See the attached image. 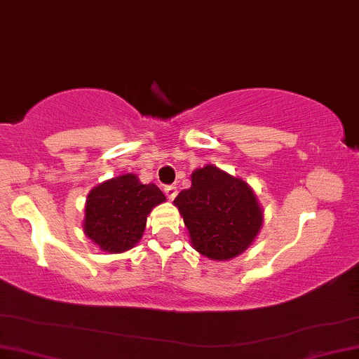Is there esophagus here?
Returning <instances> with one entry per match:
<instances>
[{
    "mask_svg": "<svg viewBox=\"0 0 359 359\" xmlns=\"http://www.w3.org/2000/svg\"><path fill=\"white\" fill-rule=\"evenodd\" d=\"M165 194H167L170 201H173L176 194H178V189H176V186H165Z\"/></svg>",
    "mask_w": 359,
    "mask_h": 359,
    "instance_id": "esophagus-1",
    "label": "esophagus"
}]
</instances>
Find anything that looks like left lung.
<instances>
[{
    "instance_id": "8db88e82",
    "label": "left lung",
    "mask_w": 359,
    "mask_h": 359,
    "mask_svg": "<svg viewBox=\"0 0 359 359\" xmlns=\"http://www.w3.org/2000/svg\"><path fill=\"white\" fill-rule=\"evenodd\" d=\"M191 244L202 256L230 261L251 246L264 212L246 181L205 165L191 175V188L176 196Z\"/></svg>"
}]
</instances>
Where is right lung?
<instances>
[{"label": "right lung", "mask_w": 359, "mask_h": 359, "mask_svg": "<svg viewBox=\"0 0 359 359\" xmlns=\"http://www.w3.org/2000/svg\"><path fill=\"white\" fill-rule=\"evenodd\" d=\"M165 201L157 186L142 184L133 173L103 181L87 196L86 236L110 254L129 251L142 238L147 215Z\"/></svg>", "instance_id": "add662e5"}]
</instances>
